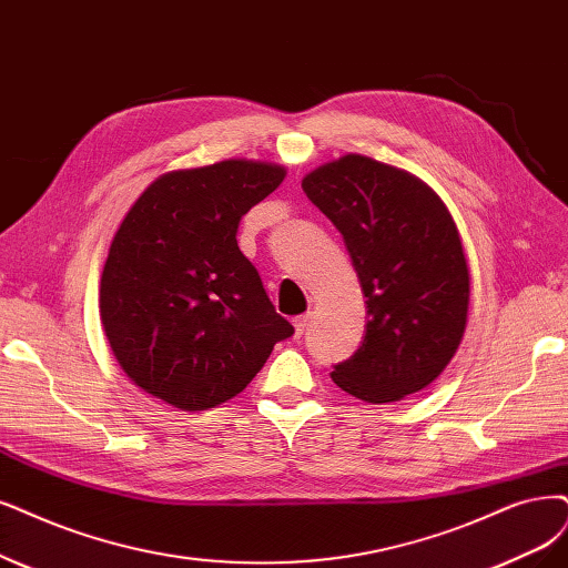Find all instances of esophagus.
I'll use <instances>...</instances> for the list:
<instances>
[{
  "mask_svg": "<svg viewBox=\"0 0 568 568\" xmlns=\"http://www.w3.org/2000/svg\"><path fill=\"white\" fill-rule=\"evenodd\" d=\"M292 325H295V337H302L304 329L308 327V316H297L295 321H292Z\"/></svg>",
  "mask_w": 568,
  "mask_h": 568,
  "instance_id": "esophagus-1",
  "label": "esophagus"
}]
</instances>
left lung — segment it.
I'll return each mask as SVG.
<instances>
[{"instance_id": "left-lung-1", "label": "left lung", "mask_w": 568, "mask_h": 568, "mask_svg": "<svg viewBox=\"0 0 568 568\" xmlns=\"http://www.w3.org/2000/svg\"><path fill=\"white\" fill-rule=\"evenodd\" d=\"M302 186L339 229L367 306L361 348L332 382L384 405L424 390L464 339L470 271L445 201L416 175L363 154H344Z\"/></svg>"}]
</instances>
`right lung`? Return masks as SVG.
<instances>
[{"label": "right lung", "mask_w": 568, "mask_h": 568, "mask_svg": "<svg viewBox=\"0 0 568 568\" xmlns=\"http://www.w3.org/2000/svg\"><path fill=\"white\" fill-rule=\"evenodd\" d=\"M278 163L226 159L159 175L112 239L100 321L129 379L182 412L236 397L292 327L268 302L236 231L276 192Z\"/></svg>", "instance_id": "obj_1"}]
</instances>
